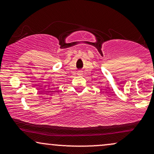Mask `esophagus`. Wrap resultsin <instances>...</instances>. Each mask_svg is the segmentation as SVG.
I'll return each instance as SVG.
<instances>
[{
    "label": "esophagus",
    "mask_w": 154,
    "mask_h": 154,
    "mask_svg": "<svg viewBox=\"0 0 154 154\" xmlns=\"http://www.w3.org/2000/svg\"><path fill=\"white\" fill-rule=\"evenodd\" d=\"M78 74H79V75H82V71H79V72H78Z\"/></svg>",
    "instance_id": "obj_1"
}]
</instances>
